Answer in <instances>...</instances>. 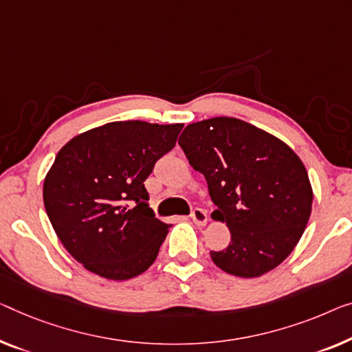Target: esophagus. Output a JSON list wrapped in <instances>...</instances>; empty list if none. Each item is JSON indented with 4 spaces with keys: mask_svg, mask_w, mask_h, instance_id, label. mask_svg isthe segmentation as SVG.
Wrapping results in <instances>:
<instances>
[{
    "mask_svg": "<svg viewBox=\"0 0 352 352\" xmlns=\"http://www.w3.org/2000/svg\"><path fill=\"white\" fill-rule=\"evenodd\" d=\"M191 218H192V221L197 224V226H206L208 221V214L206 210H202V208H194L191 213Z\"/></svg>",
    "mask_w": 352,
    "mask_h": 352,
    "instance_id": "1",
    "label": "esophagus"
}]
</instances>
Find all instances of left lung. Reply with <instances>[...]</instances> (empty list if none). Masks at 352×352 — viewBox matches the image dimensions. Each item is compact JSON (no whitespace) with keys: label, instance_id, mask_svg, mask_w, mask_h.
Segmentation results:
<instances>
[{"label":"left lung","instance_id":"8db88e82","mask_svg":"<svg viewBox=\"0 0 352 352\" xmlns=\"http://www.w3.org/2000/svg\"><path fill=\"white\" fill-rule=\"evenodd\" d=\"M194 170L204 174L230 243L212 251L229 275L256 278L292 253L313 206L307 169L289 145L243 120L214 117L188 124L178 139Z\"/></svg>","mask_w":352,"mask_h":352}]
</instances>
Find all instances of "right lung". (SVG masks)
Returning <instances> with one entry per match:
<instances>
[{
	"label": "right lung",
	"mask_w": 352,
	"mask_h": 352,
	"mask_svg": "<svg viewBox=\"0 0 352 352\" xmlns=\"http://www.w3.org/2000/svg\"><path fill=\"white\" fill-rule=\"evenodd\" d=\"M182 128L112 122L61 146L44 178L45 212L67 253L91 274L124 281L155 262L170 224L155 218L144 182Z\"/></svg>",
	"instance_id": "1"
}]
</instances>
